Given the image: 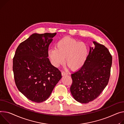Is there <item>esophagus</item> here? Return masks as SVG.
Here are the masks:
<instances>
[{
	"mask_svg": "<svg viewBox=\"0 0 124 124\" xmlns=\"http://www.w3.org/2000/svg\"><path fill=\"white\" fill-rule=\"evenodd\" d=\"M61 73H62V76H64V75H67V74H68V73L67 72H65L64 71H62Z\"/></svg>",
	"mask_w": 124,
	"mask_h": 124,
	"instance_id": "1",
	"label": "esophagus"
}]
</instances>
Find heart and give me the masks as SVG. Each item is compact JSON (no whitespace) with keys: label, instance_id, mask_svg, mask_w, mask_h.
Wrapping results in <instances>:
<instances>
[{"label":"heart","instance_id":"obj_1","mask_svg":"<svg viewBox=\"0 0 124 124\" xmlns=\"http://www.w3.org/2000/svg\"><path fill=\"white\" fill-rule=\"evenodd\" d=\"M89 49L86 43L79 40L65 38L58 41L56 48L49 49L48 55L51 63L58 67L66 62L73 70L80 68L86 62L88 56Z\"/></svg>","mask_w":124,"mask_h":124}]
</instances>
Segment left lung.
Returning <instances> with one entry per match:
<instances>
[{
    "label": "left lung",
    "mask_w": 124,
    "mask_h": 124,
    "mask_svg": "<svg viewBox=\"0 0 124 124\" xmlns=\"http://www.w3.org/2000/svg\"><path fill=\"white\" fill-rule=\"evenodd\" d=\"M87 60L79 70L71 74V93L81 103H88L96 99L108 83L112 57L103 45L93 41Z\"/></svg>",
    "instance_id": "8db88e82"
}]
</instances>
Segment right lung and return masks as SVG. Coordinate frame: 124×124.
I'll list each match as a JSON object with an SVG mask.
<instances>
[{
  "label": "right lung",
  "mask_w": 124,
  "mask_h": 124,
  "mask_svg": "<svg viewBox=\"0 0 124 124\" xmlns=\"http://www.w3.org/2000/svg\"><path fill=\"white\" fill-rule=\"evenodd\" d=\"M56 33H34L21 42L13 59V71L18 90L29 100L46 101L62 78L48 59L49 45Z\"/></svg>",
  "instance_id": "1"
}]
</instances>
